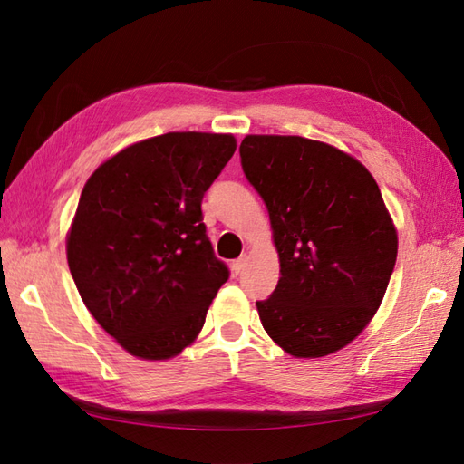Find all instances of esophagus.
I'll return each instance as SVG.
<instances>
[{"mask_svg":"<svg viewBox=\"0 0 464 464\" xmlns=\"http://www.w3.org/2000/svg\"><path fill=\"white\" fill-rule=\"evenodd\" d=\"M245 265H247V255H241L239 259L233 261V273L239 275L245 269Z\"/></svg>","mask_w":464,"mask_h":464,"instance_id":"1","label":"esophagus"}]
</instances>
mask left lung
Segmentation results:
<instances>
[{
	"label": "left lung",
	"mask_w": 464,
	"mask_h": 464,
	"mask_svg": "<svg viewBox=\"0 0 464 464\" xmlns=\"http://www.w3.org/2000/svg\"><path fill=\"white\" fill-rule=\"evenodd\" d=\"M241 167L267 207L281 279L257 301L293 357H324L367 327L397 261V231L367 167L299 135H247Z\"/></svg>",
	"instance_id": "8db88e82"
}]
</instances>
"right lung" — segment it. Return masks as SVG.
<instances>
[{
  "label": "right lung",
  "mask_w": 464,
  "mask_h": 464,
  "mask_svg": "<svg viewBox=\"0 0 464 464\" xmlns=\"http://www.w3.org/2000/svg\"><path fill=\"white\" fill-rule=\"evenodd\" d=\"M235 147L223 133L157 135L113 155L83 187L69 271L93 319L135 357L179 354L229 279L201 201Z\"/></svg>",
  "instance_id": "obj_1"
}]
</instances>
